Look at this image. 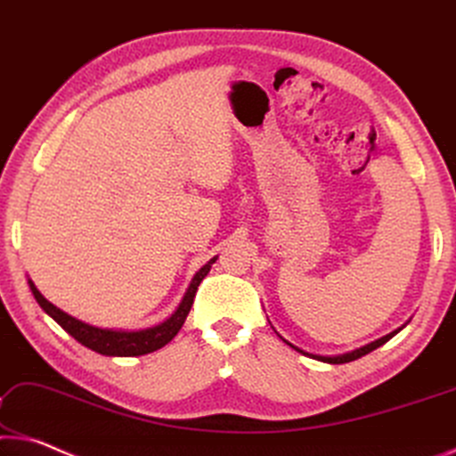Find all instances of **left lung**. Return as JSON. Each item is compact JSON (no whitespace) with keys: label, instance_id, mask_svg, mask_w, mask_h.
Listing matches in <instances>:
<instances>
[{"label":"left lung","instance_id":"obj_1","mask_svg":"<svg viewBox=\"0 0 456 456\" xmlns=\"http://www.w3.org/2000/svg\"><path fill=\"white\" fill-rule=\"evenodd\" d=\"M404 327V325H402ZM402 327H398V330H394L392 333H387V335H384V338H379V339H376V341H371V343H368V346H362V347H357V349H354V352H347V354H339V355H317V354H309V352H305V349H301V347H297V346H293V343L290 341H287L285 338H282V335H279V338L287 343V346H290L295 349V352H298V354H303V355H307V357H311V360H317V362H323V363H347V362H354V360H357V357H362V355H365V354H370V352H374V349H378L379 346H384L386 341H390L394 335L396 333H400L402 331ZM274 330V327H273Z\"/></svg>","mask_w":456,"mask_h":456}]
</instances>
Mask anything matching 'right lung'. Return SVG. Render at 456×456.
<instances>
[{
    "label": "right lung",
    "mask_w": 456,
    "mask_h": 456,
    "mask_svg": "<svg viewBox=\"0 0 456 456\" xmlns=\"http://www.w3.org/2000/svg\"><path fill=\"white\" fill-rule=\"evenodd\" d=\"M216 258L218 256L208 260V263L201 266L196 274H193V279L190 282L188 290H185L182 303H179L177 309L171 313V317H167L159 325L147 327V330H137V331L107 330V327H96L91 323H85V321L72 317V315H69V313H64L62 309H58L56 305H52L48 298L44 297L38 289H36L32 279H28V285H29V289H32V295L36 301H38L40 307L46 311L48 315L54 319L66 333L72 335V338L78 343H82V346L93 349V352L101 354V355L135 357V355L158 352V349H161L166 343H169L175 338L191 309L193 297H196L200 282L204 281L208 273H210V268L216 263Z\"/></svg>",
    "instance_id": "obj_1"
}]
</instances>
